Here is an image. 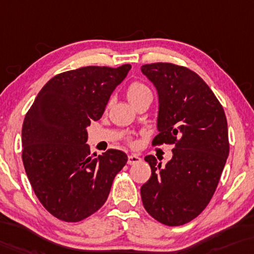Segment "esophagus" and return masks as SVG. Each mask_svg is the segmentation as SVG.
<instances>
[{
    "instance_id": "obj_1",
    "label": "esophagus",
    "mask_w": 254,
    "mask_h": 254,
    "mask_svg": "<svg viewBox=\"0 0 254 254\" xmlns=\"http://www.w3.org/2000/svg\"><path fill=\"white\" fill-rule=\"evenodd\" d=\"M140 161H141V159L135 154H131V155L127 156V163L128 164H135V163H139Z\"/></svg>"
}]
</instances>
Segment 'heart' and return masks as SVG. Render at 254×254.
<instances>
[{
  "label": "heart",
  "mask_w": 254,
  "mask_h": 254,
  "mask_svg": "<svg viewBox=\"0 0 254 254\" xmlns=\"http://www.w3.org/2000/svg\"><path fill=\"white\" fill-rule=\"evenodd\" d=\"M148 92H151V91H149V88L146 86V85L141 84V83H133L128 86L127 92V96L128 101L132 103V102H134L137 99L140 98L141 95H144L145 93H148Z\"/></svg>",
  "instance_id": "1"
}]
</instances>
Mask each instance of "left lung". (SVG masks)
<instances>
[{
  "label": "left lung",
  "mask_w": 254,
  "mask_h": 254,
  "mask_svg": "<svg viewBox=\"0 0 254 254\" xmlns=\"http://www.w3.org/2000/svg\"><path fill=\"white\" fill-rule=\"evenodd\" d=\"M141 72L159 96L154 145H174L163 168L147 155L152 175L140 189L142 205L166 226H182L197 217L212 199L229 155L223 107L205 81L185 66L152 63Z\"/></svg>",
  "instance_id": "1"
}]
</instances>
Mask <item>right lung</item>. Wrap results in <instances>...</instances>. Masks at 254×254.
<instances>
[{"label":"right lung","mask_w":254,"mask_h":254,"mask_svg":"<svg viewBox=\"0 0 254 254\" xmlns=\"http://www.w3.org/2000/svg\"><path fill=\"white\" fill-rule=\"evenodd\" d=\"M130 69V64L91 65L56 74L25 116V171L42 206L57 219L78 222L101 208L114 178L126 166L127 156L119 149L91 156L86 127L101 119Z\"/></svg>","instance_id":"obj_1"}]
</instances>
